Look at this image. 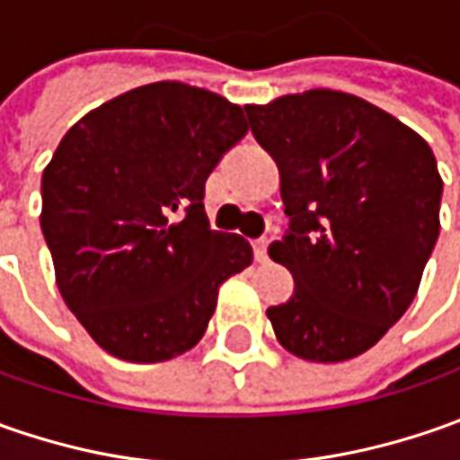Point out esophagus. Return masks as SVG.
<instances>
[{
    "label": "esophagus",
    "instance_id": "1",
    "mask_svg": "<svg viewBox=\"0 0 460 460\" xmlns=\"http://www.w3.org/2000/svg\"><path fill=\"white\" fill-rule=\"evenodd\" d=\"M253 251H256V261L266 263L269 261V238H258L253 243Z\"/></svg>",
    "mask_w": 460,
    "mask_h": 460
}]
</instances>
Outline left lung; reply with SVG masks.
Segmentation results:
<instances>
[{
    "label": "left lung",
    "instance_id": "8db88e82",
    "mask_svg": "<svg viewBox=\"0 0 460 460\" xmlns=\"http://www.w3.org/2000/svg\"><path fill=\"white\" fill-rule=\"evenodd\" d=\"M276 161L289 217L269 253L294 294L266 314L279 343L317 363L361 356L415 299L440 233L430 146L384 110L314 89L245 107Z\"/></svg>",
    "mask_w": 460,
    "mask_h": 460
}]
</instances>
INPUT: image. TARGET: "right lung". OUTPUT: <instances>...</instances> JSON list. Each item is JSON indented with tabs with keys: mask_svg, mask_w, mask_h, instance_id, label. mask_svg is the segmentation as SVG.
I'll list each match as a JSON object with an SVG mask.
<instances>
[{
	"mask_svg": "<svg viewBox=\"0 0 460 460\" xmlns=\"http://www.w3.org/2000/svg\"><path fill=\"white\" fill-rule=\"evenodd\" d=\"M248 133L238 104L179 81L81 117L43 171V227L63 302L107 353L158 363L202 341L251 243L209 230L204 184Z\"/></svg>",
	"mask_w": 460,
	"mask_h": 460,
	"instance_id": "right-lung-1",
	"label": "right lung"
}]
</instances>
